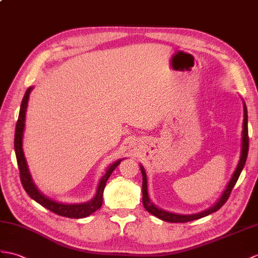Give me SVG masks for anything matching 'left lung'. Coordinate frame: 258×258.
<instances>
[{
  "mask_svg": "<svg viewBox=\"0 0 258 258\" xmlns=\"http://www.w3.org/2000/svg\"><path fill=\"white\" fill-rule=\"evenodd\" d=\"M244 107V121H243V131H242V152H241V158H239L238 165L236 167V169L233 173V176L231 178V180L227 184L226 189L224 190L223 195L221 196L219 201L215 203V205L208 209L206 211L199 212L197 214H190V215H184V214H176V213H171V212H167L163 209L157 208L155 205L151 202L148 198V191H147V178H146V172L144 170V167L141 166V171H142V176H143V206L146 210L152 213L155 217H157L158 219L166 221V222H171V223H184V222H190V221L201 219L203 217H207V215L211 214L215 211H218L219 209L222 207L224 203L229 199V197L231 195L232 189L234 188V185L237 181V179L241 175V172L244 168V165L246 163V158H247V154H248V128H247V109L246 105H243Z\"/></svg>",
  "mask_w": 258,
  "mask_h": 258,
  "instance_id": "8db88e82",
  "label": "left lung"
}]
</instances>
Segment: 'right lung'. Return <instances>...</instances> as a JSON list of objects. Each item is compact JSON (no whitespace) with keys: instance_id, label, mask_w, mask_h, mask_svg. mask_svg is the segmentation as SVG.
Here are the masks:
<instances>
[{"instance_id":"1","label":"right lung","mask_w":258,"mask_h":258,"mask_svg":"<svg viewBox=\"0 0 258 258\" xmlns=\"http://www.w3.org/2000/svg\"><path fill=\"white\" fill-rule=\"evenodd\" d=\"M33 90V87H29L25 94H24V98L21 104L20 109V114L19 119H17L16 123V130H15V139H14V148H15V154H16V159H17V165H19L20 169V177H21V182L23 184V188L25 189L27 195L35 200L40 206L48 209V210L56 213L58 215H61V217L66 218H71V219H81L86 218L88 215L92 214L101 208L102 201H103V191L105 188V183L107 179L110 178L112 171L114 170L116 167L121 163L122 159L115 161L114 164H112L109 168L105 170V173L103 177L101 178L99 182L97 194H95L94 198L89 202L86 203H76V205H67V203H60L55 200H51L49 198H47L36 187L31 173H29L28 167L26 164L25 156H24L23 152V134H24V127H25V115H26V109H27V103L29 99V94H31Z\"/></svg>"}]
</instances>
